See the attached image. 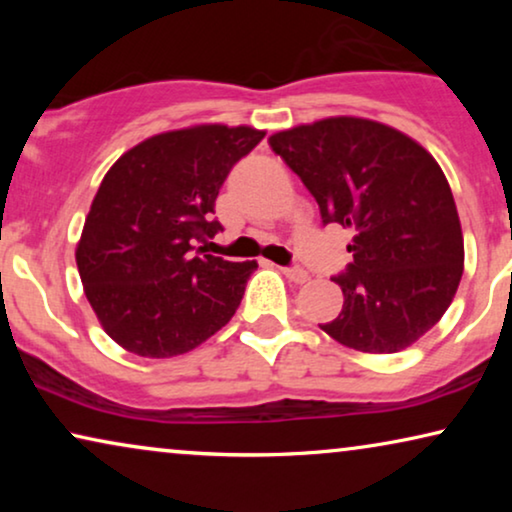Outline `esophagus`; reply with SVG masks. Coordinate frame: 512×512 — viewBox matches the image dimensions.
<instances>
[{
  "label": "esophagus",
  "mask_w": 512,
  "mask_h": 512,
  "mask_svg": "<svg viewBox=\"0 0 512 512\" xmlns=\"http://www.w3.org/2000/svg\"><path fill=\"white\" fill-rule=\"evenodd\" d=\"M282 275L293 284H305L310 279V275L303 268H282Z\"/></svg>",
  "instance_id": "34e87169"
}]
</instances>
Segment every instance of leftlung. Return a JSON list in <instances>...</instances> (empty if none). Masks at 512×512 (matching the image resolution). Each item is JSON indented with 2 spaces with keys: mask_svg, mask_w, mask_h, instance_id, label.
<instances>
[{
  "mask_svg": "<svg viewBox=\"0 0 512 512\" xmlns=\"http://www.w3.org/2000/svg\"><path fill=\"white\" fill-rule=\"evenodd\" d=\"M324 223L354 230L342 310L321 326L340 345L394 354L450 307L464 275V235L450 184L422 144L391 125L331 116L270 135Z\"/></svg>",
  "mask_w": 512,
  "mask_h": 512,
  "instance_id": "1",
  "label": "left lung"
}]
</instances>
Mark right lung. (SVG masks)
<instances>
[{
    "instance_id": "add662e5",
    "label": "right lung",
    "mask_w": 512,
    "mask_h": 512,
    "mask_svg": "<svg viewBox=\"0 0 512 512\" xmlns=\"http://www.w3.org/2000/svg\"><path fill=\"white\" fill-rule=\"evenodd\" d=\"M265 130L200 123L132 146L109 167L76 244L83 293L116 345L170 359L228 324L256 261L193 254L221 230L214 202ZM202 249V247H200Z\"/></svg>"
}]
</instances>
